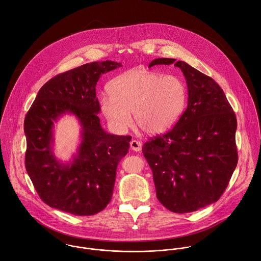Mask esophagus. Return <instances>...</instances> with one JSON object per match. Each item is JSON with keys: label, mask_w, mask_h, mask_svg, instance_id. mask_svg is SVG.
Segmentation results:
<instances>
[{"label": "esophagus", "mask_w": 261, "mask_h": 261, "mask_svg": "<svg viewBox=\"0 0 261 261\" xmlns=\"http://www.w3.org/2000/svg\"><path fill=\"white\" fill-rule=\"evenodd\" d=\"M141 145H142V143L138 140H132L130 142V147L135 151H139L141 149Z\"/></svg>", "instance_id": "esophagus-1"}]
</instances>
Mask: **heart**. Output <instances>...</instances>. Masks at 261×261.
Returning a JSON list of instances; mask_svg holds the SVG:
<instances>
[{
	"instance_id": "obj_1",
	"label": "heart",
	"mask_w": 261,
	"mask_h": 261,
	"mask_svg": "<svg viewBox=\"0 0 261 261\" xmlns=\"http://www.w3.org/2000/svg\"><path fill=\"white\" fill-rule=\"evenodd\" d=\"M110 95L99 100L110 125L125 130L131 123L150 135L169 131L182 116L188 103L184 80L174 74L135 67L114 77L108 85Z\"/></svg>"
}]
</instances>
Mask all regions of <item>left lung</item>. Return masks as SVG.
<instances>
[{
    "instance_id": "left-lung-1",
    "label": "left lung",
    "mask_w": 261,
    "mask_h": 261,
    "mask_svg": "<svg viewBox=\"0 0 261 261\" xmlns=\"http://www.w3.org/2000/svg\"><path fill=\"white\" fill-rule=\"evenodd\" d=\"M174 63L188 85V108L169 132L151 138L142 152L151 171L156 198L168 210L189 213L215 203L238 163L236 115L220 86L185 61Z\"/></svg>"
}]
</instances>
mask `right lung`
<instances>
[{"label":"right lung","instance_id":"add662e5","mask_svg":"<svg viewBox=\"0 0 261 261\" xmlns=\"http://www.w3.org/2000/svg\"><path fill=\"white\" fill-rule=\"evenodd\" d=\"M111 60L90 62L49 80L24 119L25 168L48 206L77 216L94 215L110 203L119 162L131 136L110 134L100 125L96 84L101 74L121 67ZM65 114L81 126L80 141L69 161L54 153V127Z\"/></svg>","mask_w":261,"mask_h":261}]
</instances>
